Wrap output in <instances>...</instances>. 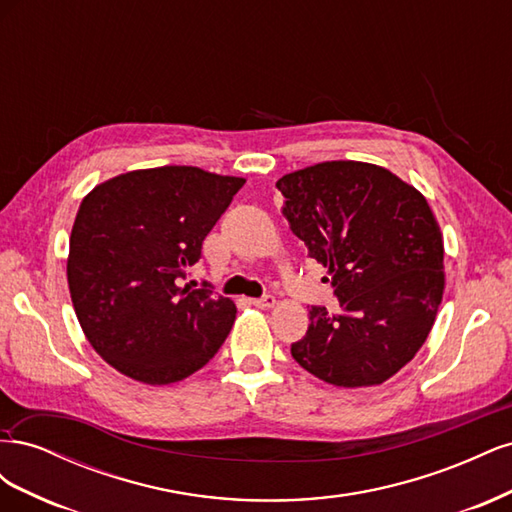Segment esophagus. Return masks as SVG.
Instances as JSON below:
<instances>
[{"mask_svg":"<svg viewBox=\"0 0 512 512\" xmlns=\"http://www.w3.org/2000/svg\"><path fill=\"white\" fill-rule=\"evenodd\" d=\"M250 303L260 307V309H271L275 305V297H271V294H265V297H262V299H252Z\"/></svg>","mask_w":512,"mask_h":512,"instance_id":"esophagus-1","label":"esophagus"}]
</instances>
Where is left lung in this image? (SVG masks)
<instances>
[{
    "mask_svg": "<svg viewBox=\"0 0 512 512\" xmlns=\"http://www.w3.org/2000/svg\"><path fill=\"white\" fill-rule=\"evenodd\" d=\"M307 256L327 267L342 312L309 309L290 352L316 378L376 386L421 350L444 294V239L427 198L384 166L333 160L275 183Z\"/></svg>",
    "mask_w": 512,
    "mask_h": 512,
    "instance_id": "obj_1",
    "label": "left lung"
}]
</instances>
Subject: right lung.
<instances>
[{
  "label": "right lung",
  "mask_w": 512,
  "mask_h": 512,
  "mask_svg": "<svg viewBox=\"0 0 512 512\" xmlns=\"http://www.w3.org/2000/svg\"><path fill=\"white\" fill-rule=\"evenodd\" d=\"M243 183L198 166H158L106 179L83 198L68 288L87 342L119 374L173 384L224 344L235 303L181 280Z\"/></svg>",
  "instance_id": "obj_1"
}]
</instances>
